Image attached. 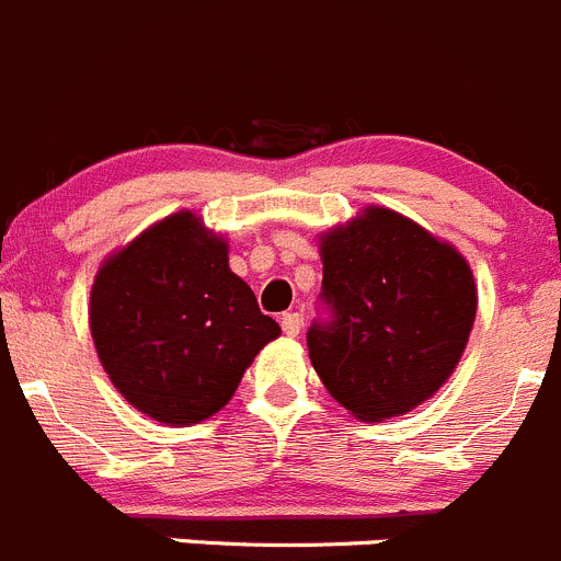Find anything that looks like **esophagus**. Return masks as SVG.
Instances as JSON below:
<instances>
[{
  "label": "esophagus",
  "instance_id": "obj_1",
  "mask_svg": "<svg viewBox=\"0 0 561 561\" xmlns=\"http://www.w3.org/2000/svg\"><path fill=\"white\" fill-rule=\"evenodd\" d=\"M282 332H285L287 337H296V334L301 332V316H298V312H285V316H282Z\"/></svg>",
  "mask_w": 561,
  "mask_h": 561
}]
</instances>
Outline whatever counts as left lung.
Returning <instances> with one entry per match:
<instances>
[{
  "label": "left lung",
  "mask_w": 561,
  "mask_h": 561,
  "mask_svg": "<svg viewBox=\"0 0 561 561\" xmlns=\"http://www.w3.org/2000/svg\"><path fill=\"white\" fill-rule=\"evenodd\" d=\"M318 251L334 321L307 332L312 368L359 421L407 415L451 379L465 354L479 307L468 260L379 204L318 234Z\"/></svg>",
  "instance_id": "left-lung-1"
}]
</instances>
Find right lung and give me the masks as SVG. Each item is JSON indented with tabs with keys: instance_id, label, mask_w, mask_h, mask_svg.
I'll return each instance as SVG.
<instances>
[{
	"instance_id": "right-lung-1",
	"label": "right lung",
	"mask_w": 561,
	"mask_h": 561,
	"mask_svg": "<svg viewBox=\"0 0 561 561\" xmlns=\"http://www.w3.org/2000/svg\"><path fill=\"white\" fill-rule=\"evenodd\" d=\"M88 327L115 390L165 426L216 415L282 334L229 268V240L193 209L160 218L104 256Z\"/></svg>"
}]
</instances>
